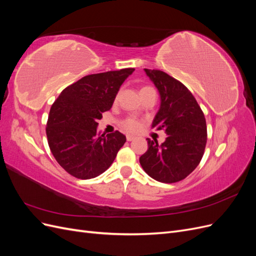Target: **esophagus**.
<instances>
[{"mask_svg":"<svg viewBox=\"0 0 256 256\" xmlns=\"http://www.w3.org/2000/svg\"><path fill=\"white\" fill-rule=\"evenodd\" d=\"M126 138H127V141H134V136H130V134H127L126 136Z\"/></svg>","mask_w":256,"mask_h":256,"instance_id":"1","label":"esophagus"}]
</instances>
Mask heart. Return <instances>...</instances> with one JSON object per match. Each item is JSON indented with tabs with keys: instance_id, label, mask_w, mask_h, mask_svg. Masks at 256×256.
I'll return each instance as SVG.
<instances>
[{
	"instance_id": "obj_1",
	"label": "heart",
	"mask_w": 256,
	"mask_h": 256,
	"mask_svg": "<svg viewBox=\"0 0 256 256\" xmlns=\"http://www.w3.org/2000/svg\"><path fill=\"white\" fill-rule=\"evenodd\" d=\"M154 90L150 86H144L141 88V92L145 90ZM122 128L127 131V132H136V131L141 128V120L134 118V116H129V118H126L122 122Z\"/></svg>"
}]
</instances>
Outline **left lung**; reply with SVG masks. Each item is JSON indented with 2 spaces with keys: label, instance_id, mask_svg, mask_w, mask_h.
Instances as JSON below:
<instances>
[{
  "label": "left lung",
  "instance_id": "8db88e82",
  "mask_svg": "<svg viewBox=\"0 0 256 256\" xmlns=\"http://www.w3.org/2000/svg\"><path fill=\"white\" fill-rule=\"evenodd\" d=\"M161 97L160 109L152 127L164 130L166 140L146 138L148 150L140 157L144 171L154 180L173 184L194 171L203 158L207 142L204 113L184 85L166 72L144 69Z\"/></svg>",
  "mask_w": 256,
  "mask_h": 256
}]
</instances>
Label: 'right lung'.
Masks as SVG:
<instances>
[{"label": "right lung", "mask_w": 256, "mask_h": 256, "mask_svg": "<svg viewBox=\"0 0 256 256\" xmlns=\"http://www.w3.org/2000/svg\"><path fill=\"white\" fill-rule=\"evenodd\" d=\"M134 68L83 76L62 90L53 102L46 134L58 164L72 176L90 180L110 168L126 136L120 131L98 136V120Z\"/></svg>", "instance_id": "obj_1"}]
</instances>
